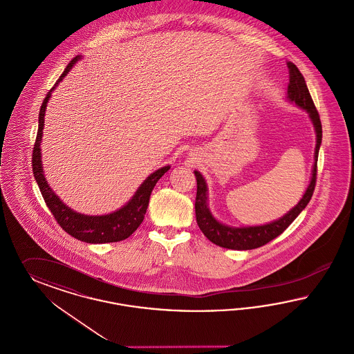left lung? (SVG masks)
I'll return each mask as SVG.
<instances>
[{"label":"left lung","mask_w":354,"mask_h":354,"mask_svg":"<svg viewBox=\"0 0 354 354\" xmlns=\"http://www.w3.org/2000/svg\"><path fill=\"white\" fill-rule=\"evenodd\" d=\"M288 73H290V83L287 86V100L294 102L300 109L306 111L311 120L312 125L315 127L316 133V146H315V156H313V166H312L311 180L304 192V195L299 200L297 205L284 213L281 218L271 221L263 225H253V227H230L223 224L213 216L209 207H208V185L203 175L198 171H194L198 182V192H196V201H195V212H196V221H198L200 230L208 240L232 250H252L259 246L266 245L288 227V225L297 218L300 212L307 207L310 203L316 184V172H317V156L323 138V130L320 117L315 108L312 101L310 91L306 84L303 75L297 70V66L291 62H287Z\"/></svg>","instance_id":"8db88e82"}]
</instances>
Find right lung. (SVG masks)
<instances>
[{
    "instance_id": "obj_1",
    "label": "right lung",
    "mask_w": 354,
    "mask_h": 354,
    "mask_svg": "<svg viewBox=\"0 0 354 354\" xmlns=\"http://www.w3.org/2000/svg\"><path fill=\"white\" fill-rule=\"evenodd\" d=\"M82 55L73 57L64 72L60 75L55 85L50 89L46 99L43 100L41 112L38 117V134L32 150V172L39 189L42 192L43 198L48 207V209L54 214L57 224L63 227L68 234L75 237L76 240L88 242V243H106V242H117L127 239L131 236L137 227H140L145 218V213L147 211L149 200L153 188L156 187V182L170 170L171 166L160 167L159 170L150 174L143 183L138 187L133 198L127 201L124 207L108 214H97L91 216L84 213L76 212L66 205L57 194L53 191L47 179L44 176L42 165V153H41V143H42L43 127H44V114L47 102L53 95V91L57 88V84L67 76L71 71L72 67L82 59Z\"/></svg>"
}]
</instances>
